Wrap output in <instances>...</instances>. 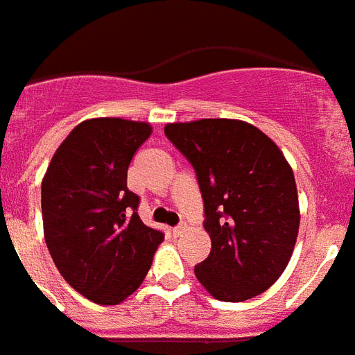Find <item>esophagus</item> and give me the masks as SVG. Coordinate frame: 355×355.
Here are the masks:
<instances>
[{
	"instance_id": "1",
	"label": "esophagus",
	"mask_w": 355,
	"mask_h": 355,
	"mask_svg": "<svg viewBox=\"0 0 355 355\" xmlns=\"http://www.w3.org/2000/svg\"><path fill=\"white\" fill-rule=\"evenodd\" d=\"M184 230H186V224H178V226H175L173 227V235H175V237H177V235H180V233L184 232Z\"/></svg>"
}]
</instances>
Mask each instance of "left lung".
<instances>
[{
  "instance_id": "8db88e82",
  "label": "left lung",
  "mask_w": 355,
  "mask_h": 355,
  "mask_svg": "<svg viewBox=\"0 0 355 355\" xmlns=\"http://www.w3.org/2000/svg\"><path fill=\"white\" fill-rule=\"evenodd\" d=\"M169 142L197 175L211 252L195 275L213 297L241 302L281 277L299 232L292 168L262 131L241 120L168 123Z\"/></svg>"
}]
</instances>
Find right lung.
I'll return each mask as SVG.
<instances>
[{
	"label": "right lung",
	"instance_id": "1",
	"mask_svg": "<svg viewBox=\"0 0 355 355\" xmlns=\"http://www.w3.org/2000/svg\"><path fill=\"white\" fill-rule=\"evenodd\" d=\"M151 125L85 120L54 153L42 182L45 243L62 277L83 297L118 304L148 275L164 233L138 217L128 187L132 155Z\"/></svg>",
	"mask_w": 355,
	"mask_h": 355
}]
</instances>
